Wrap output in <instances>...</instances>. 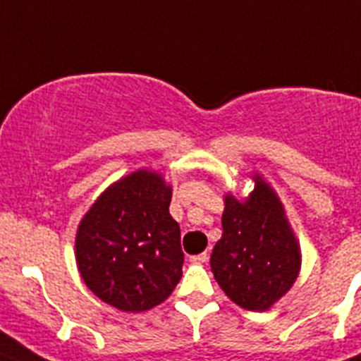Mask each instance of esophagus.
Wrapping results in <instances>:
<instances>
[{
    "instance_id": "34e87169",
    "label": "esophagus",
    "mask_w": 361,
    "mask_h": 361,
    "mask_svg": "<svg viewBox=\"0 0 361 361\" xmlns=\"http://www.w3.org/2000/svg\"><path fill=\"white\" fill-rule=\"evenodd\" d=\"M191 262H193V264H204V262H208V253L193 255V257H191Z\"/></svg>"
}]
</instances>
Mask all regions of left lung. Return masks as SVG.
Listing matches in <instances>:
<instances>
[{
	"mask_svg": "<svg viewBox=\"0 0 361 361\" xmlns=\"http://www.w3.org/2000/svg\"><path fill=\"white\" fill-rule=\"evenodd\" d=\"M209 264L222 291L250 311L269 309L296 280L300 247L275 191L258 177L245 202L226 197L222 238Z\"/></svg>",
	"mask_w": 361,
	"mask_h": 361,
	"instance_id": "left-lung-1",
	"label": "left lung"
}]
</instances>
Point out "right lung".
I'll list each match as a JSON object with an SVG mask.
<instances>
[{
	"label": "right lung",
	"instance_id": "right-lung-1",
	"mask_svg": "<svg viewBox=\"0 0 361 361\" xmlns=\"http://www.w3.org/2000/svg\"><path fill=\"white\" fill-rule=\"evenodd\" d=\"M170 200V186L141 170L108 188L85 215L75 238L78 267L103 302L141 312L171 295L184 253Z\"/></svg>",
	"mask_w": 361,
	"mask_h": 361
}]
</instances>
